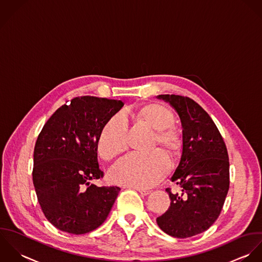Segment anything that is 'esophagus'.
<instances>
[{
	"label": "esophagus",
	"mask_w": 262,
	"mask_h": 262,
	"mask_svg": "<svg viewBox=\"0 0 262 262\" xmlns=\"http://www.w3.org/2000/svg\"><path fill=\"white\" fill-rule=\"evenodd\" d=\"M134 189H136L137 191H139L142 195H148L151 193L150 190H147V189H143V188H138V187H133Z\"/></svg>",
	"instance_id": "34e87169"
}]
</instances>
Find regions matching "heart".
<instances>
[{
  "label": "heart",
  "instance_id": "b5f03b06",
  "mask_svg": "<svg viewBox=\"0 0 262 262\" xmlns=\"http://www.w3.org/2000/svg\"><path fill=\"white\" fill-rule=\"evenodd\" d=\"M136 114L144 122L157 130L156 144L171 154H176L182 147V138L173 127L174 113L160 103H149L140 107ZM128 123L122 113L112 115L105 122L97 139V151L100 157L109 161L126 148ZM171 163L161 151L150 154L132 153L120 159L109 171V179L119 185L149 188L156 185L169 172Z\"/></svg>",
  "mask_w": 262,
  "mask_h": 262
}]
</instances>
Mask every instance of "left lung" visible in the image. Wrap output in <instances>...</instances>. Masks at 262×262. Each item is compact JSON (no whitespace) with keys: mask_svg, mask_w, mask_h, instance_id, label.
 Instances as JSON below:
<instances>
[{"mask_svg":"<svg viewBox=\"0 0 262 262\" xmlns=\"http://www.w3.org/2000/svg\"><path fill=\"white\" fill-rule=\"evenodd\" d=\"M178 113L182 124V155L171 181L181 194L166 188L170 207L158 216L166 234L188 238L208 230L219 217L230 185L225 142L208 112L189 97L159 95Z\"/></svg>","mask_w":262,"mask_h":262,"instance_id":"obj_1","label":"left lung"}]
</instances>
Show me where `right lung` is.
I'll list each match as a JSON object with an SVG mask.
<instances>
[{
    "mask_svg": "<svg viewBox=\"0 0 262 262\" xmlns=\"http://www.w3.org/2000/svg\"><path fill=\"white\" fill-rule=\"evenodd\" d=\"M120 100L81 96L60 106L43 125L34 147L32 179L46 217L60 231L81 235L104 223L117 186H96L103 177L97 139Z\"/></svg>",
    "mask_w": 262,
    "mask_h": 262,
    "instance_id": "add662e5",
    "label": "right lung"
}]
</instances>
